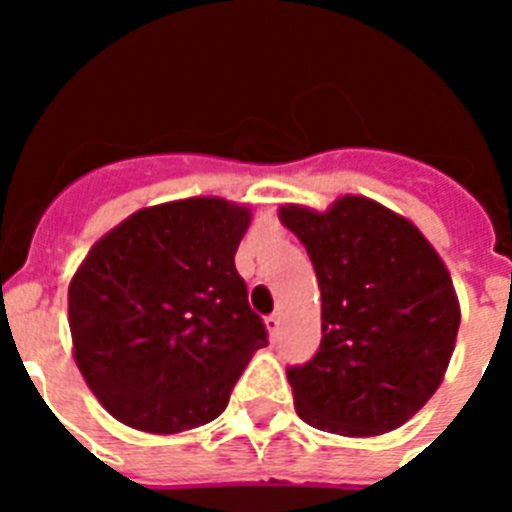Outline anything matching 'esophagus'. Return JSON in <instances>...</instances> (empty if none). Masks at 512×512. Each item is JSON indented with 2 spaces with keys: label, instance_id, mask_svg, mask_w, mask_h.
Returning <instances> with one entry per match:
<instances>
[{
  "label": "esophagus",
  "instance_id": "1",
  "mask_svg": "<svg viewBox=\"0 0 512 512\" xmlns=\"http://www.w3.org/2000/svg\"><path fill=\"white\" fill-rule=\"evenodd\" d=\"M265 328H267V333H270V338L278 336V328H280V318H278V315H267V318H265Z\"/></svg>",
  "mask_w": 512,
  "mask_h": 512
}]
</instances>
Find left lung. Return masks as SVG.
<instances>
[{
  "mask_svg": "<svg viewBox=\"0 0 512 512\" xmlns=\"http://www.w3.org/2000/svg\"><path fill=\"white\" fill-rule=\"evenodd\" d=\"M280 222L308 250L321 288V348L288 369L295 412L341 437L401 427L444 379L460 300L422 232L374 199H336L326 212L285 204Z\"/></svg>",
  "mask_w": 512,
  "mask_h": 512,
  "instance_id": "1",
  "label": "left lung"
}]
</instances>
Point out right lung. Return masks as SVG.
<instances>
[{
    "instance_id": "right-lung-1",
    "label": "right lung",
    "mask_w": 512,
    "mask_h": 512,
    "mask_svg": "<svg viewBox=\"0 0 512 512\" xmlns=\"http://www.w3.org/2000/svg\"><path fill=\"white\" fill-rule=\"evenodd\" d=\"M250 219V207L219 197L138 209L75 270V364L126 427L179 434L212 422L252 353L267 346L234 267Z\"/></svg>"
}]
</instances>
